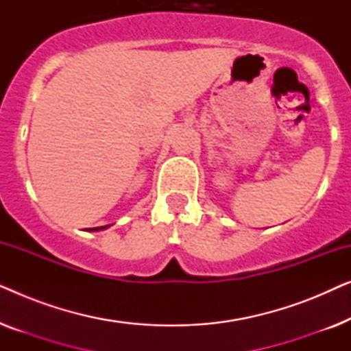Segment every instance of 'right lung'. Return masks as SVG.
I'll use <instances>...</instances> for the list:
<instances>
[{
	"instance_id": "add662e5",
	"label": "right lung",
	"mask_w": 351,
	"mask_h": 351,
	"mask_svg": "<svg viewBox=\"0 0 351 351\" xmlns=\"http://www.w3.org/2000/svg\"><path fill=\"white\" fill-rule=\"evenodd\" d=\"M110 225H104V227H95V228H86V232H100V230L108 228Z\"/></svg>"
}]
</instances>
